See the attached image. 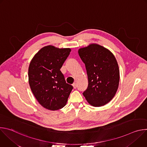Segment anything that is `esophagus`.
Listing matches in <instances>:
<instances>
[{"mask_svg":"<svg viewBox=\"0 0 147 147\" xmlns=\"http://www.w3.org/2000/svg\"><path fill=\"white\" fill-rule=\"evenodd\" d=\"M73 88H74V89H76V88H77V84H76V83H73Z\"/></svg>","mask_w":147,"mask_h":147,"instance_id":"obj_1","label":"esophagus"}]
</instances>
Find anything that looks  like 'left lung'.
<instances>
[{
	"mask_svg": "<svg viewBox=\"0 0 147 147\" xmlns=\"http://www.w3.org/2000/svg\"><path fill=\"white\" fill-rule=\"evenodd\" d=\"M78 53L85 64L88 79L83 95L91 105L103 106L114 98L119 87L120 71L116 59L108 49L94 43L80 48Z\"/></svg>",
	"mask_w": 147,
	"mask_h": 147,
	"instance_id": "1",
	"label": "left lung"
}]
</instances>
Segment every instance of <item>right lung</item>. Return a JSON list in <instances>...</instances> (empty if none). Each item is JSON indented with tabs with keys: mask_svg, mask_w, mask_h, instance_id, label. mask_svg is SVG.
<instances>
[{
	"mask_svg": "<svg viewBox=\"0 0 147 147\" xmlns=\"http://www.w3.org/2000/svg\"><path fill=\"white\" fill-rule=\"evenodd\" d=\"M70 52V48L48 45L41 48L30 61L28 74L30 88L39 103L47 109L63 108L73 90L60 71Z\"/></svg>",
	"mask_w": 147,
	"mask_h": 147,
	"instance_id": "add662e5",
	"label": "right lung"
}]
</instances>
